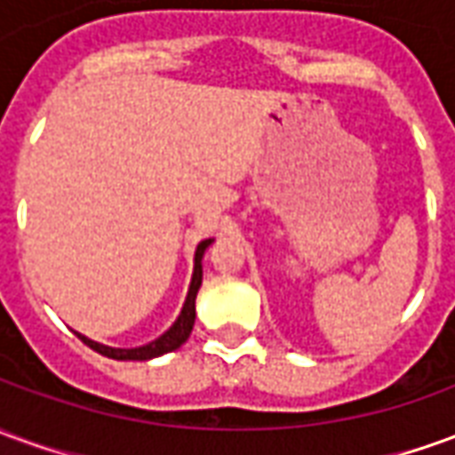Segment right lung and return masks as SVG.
<instances>
[{
  "instance_id": "right-lung-1",
  "label": "right lung",
  "mask_w": 455,
  "mask_h": 455,
  "mask_svg": "<svg viewBox=\"0 0 455 455\" xmlns=\"http://www.w3.org/2000/svg\"><path fill=\"white\" fill-rule=\"evenodd\" d=\"M212 243V238L202 241L197 246V253H195V273H192V283H189L188 299H185V307L180 312L178 322L170 326L165 334L156 339V341L146 343V346H139V348H112V346H102V343L90 341L87 336L77 334L83 339L92 351L102 353L107 358H114V361H148V358H156V355H163V353H170L180 348L182 343L188 341L189 334H192V326H195V297H197V290L202 285V256L204 251Z\"/></svg>"
}]
</instances>
